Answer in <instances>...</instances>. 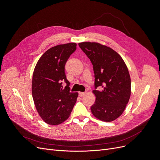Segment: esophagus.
Returning <instances> with one entry per match:
<instances>
[{
	"mask_svg": "<svg viewBox=\"0 0 160 160\" xmlns=\"http://www.w3.org/2000/svg\"><path fill=\"white\" fill-rule=\"evenodd\" d=\"M85 92H79V95L80 96V97H83V96H84L85 95Z\"/></svg>",
	"mask_w": 160,
	"mask_h": 160,
	"instance_id": "esophagus-1",
	"label": "esophagus"
}]
</instances>
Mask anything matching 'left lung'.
Masks as SVG:
<instances>
[{"label": "left lung", "instance_id": "8db88e82", "mask_svg": "<svg viewBox=\"0 0 160 160\" xmlns=\"http://www.w3.org/2000/svg\"><path fill=\"white\" fill-rule=\"evenodd\" d=\"M79 46L93 67L95 102L91 107L96 118L105 122L123 113L131 96V78L122 57L111 48L95 42H82Z\"/></svg>", "mask_w": 160, "mask_h": 160}]
</instances>
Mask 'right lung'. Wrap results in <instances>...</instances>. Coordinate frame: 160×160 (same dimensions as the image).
<instances>
[{
    "label": "right lung",
    "instance_id": "add662e5",
    "mask_svg": "<svg viewBox=\"0 0 160 160\" xmlns=\"http://www.w3.org/2000/svg\"><path fill=\"white\" fill-rule=\"evenodd\" d=\"M75 42L52 47L40 57L32 74V95L37 112L45 123H62L69 118L78 93L69 91L65 65L76 50ZM67 86L62 89V82Z\"/></svg>",
    "mask_w": 160,
    "mask_h": 160
}]
</instances>
